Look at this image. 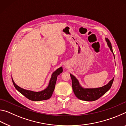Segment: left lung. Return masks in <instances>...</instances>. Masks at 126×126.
<instances>
[{"label": "left lung", "instance_id": "obj_1", "mask_svg": "<svg viewBox=\"0 0 126 126\" xmlns=\"http://www.w3.org/2000/svg\"><path fill=\"white\" fill-rule=\"evenodd\" d=\"M106 42L107 43V46L110 48V51L113 53L114 58V55L113 52L112 44L108 38H105ZM72 79V88L74 92V94L78 98V99L82 101H94L99 98L102 95L104 94L107 92L109 91L112 86V84L113 82L114 78L110 80L109 82L105 86L103 87H99V88H84L79 82L78 80L76 78L75 76L70 74Z\"/></svg>", "mask_w": 126, "mask_h": 126}]
</instances>
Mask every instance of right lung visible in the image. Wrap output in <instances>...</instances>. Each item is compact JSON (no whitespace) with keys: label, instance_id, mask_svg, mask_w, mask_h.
<instances>
[{"label":"right lung","instance_id":"obj_1","mask_svg":"<svg viewBox=\"0 0 126 126\" xmlns=\"http://www.w3.org/2000/svg\"><path fill=\"white\" fill-rule=\"evenodd\" d=\"M62 72L63 68L62 67H59L55 70L54 72H53L52 74V76H51V78L49 82L47 87L43 89V90L38 92L27 90V89L21 88V87L15 83L13 79V78H12L15 88L21 94H22L23 95H24L25 97H27L28 99L31 100V101H40L48 99L52 97L53 91H54L55 88L57 77L61 73H62Z\"/></svg>","mask_w":126,"mask_h":126}]
</instances>
